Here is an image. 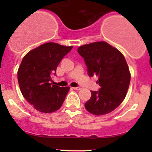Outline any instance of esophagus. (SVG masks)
Wrapping results in <instances>:
<instances>
[{"instance_id": "obj_1", "label": "esophagus", "mask_w": 152, "mask_h": 152, "mask_svg": "<svg viewBox=\"0 0 152 152\" xmlns=\"http://www.w3.org/2000/svg\"><path fill=\"white\" fill-rule=\"evenodd\" d=\"M72 88L73 89V90H81V87H72Z\"/></svg>"}]
</instances>
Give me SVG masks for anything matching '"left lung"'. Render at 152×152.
<instances>
[{
	"instance_id": "8db88e82",
	"label": "left lung",
	"mask_w": 152,
	"mask_h": 152,
	"mask_svg": "<svg viewBox=\"0 0 152 152\" xmlns=\"http://www.w3.org/2000/svg\"><path fill=\"white\" fill-rule=\"evenodd\" d=\"M84 58L88 75L99 76V91H91L86 110L94 115H103L117 108L126 96L131 74L124 56L104 41L86 44L78 48Z\"/></svg>"
}]
</instances>
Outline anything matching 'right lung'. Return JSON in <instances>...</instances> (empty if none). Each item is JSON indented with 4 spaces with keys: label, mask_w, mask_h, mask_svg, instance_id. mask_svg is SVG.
Segmentation results:
<instances>
[{
    "label": "right lung",
    "mask_w": 152,
    "mask_h": 152,
    "mask_svg": "<svg viewBox=\"0 0 152 152\" xmlns=\"http://www.w3.org/2000/svg\"><path fill=\"white\" fill-rule=\"evenodd\" d=\"M73 46L46 42L28 51L18 70L23 96L37 111L50 113L62 107L70 87L52 85L51 73Z\"/></svg>",
    "instance_id": "1"
}]
</instances>
